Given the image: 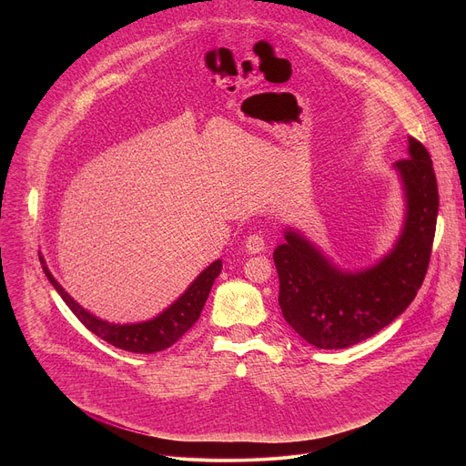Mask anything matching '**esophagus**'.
Here are the masks:
<instances>
[{"label":"esophagus","mask_w":466,"mask_h":466,"mask_svg":"<svg viewBox=\"0 0 466 466\" xmlns=\"http://www.w3.org/2000/svg\"><path fill=\"white\" fill-rule=\"evenodd\" d=\"M245 248L250 252V254H258L265 248V239L263 236L259 234H250L247 239H245Z\"/></svg>","instance_id":"1"}]
</instances>
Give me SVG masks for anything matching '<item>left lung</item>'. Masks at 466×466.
<instances>
[{"label":"left lung","instance_id":"left-lung-1","mask_svg":"<svg viewBox=\"0 0 466 466\" xmlns=\"http://www.w3.org/2000/svg\"><path fill=\"white\" fill-rule=\"evenodd\" d=\"M390 169L400 180L404 219L392 247L369 268H339L293 227L275 248L282 315L317 349L338 350L372 338L406 311L424 282L439 212L433 164L426 147L408 137V158Z\"/></svg>","mask_w":466,"mask_h":466}]
</instances>
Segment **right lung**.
Returning <instances> with one entry per match:
<instances>
[{
  "mask_svg": "<svg viewBox=\"0 0 466 466\" xmlns=\"http://www.w3.org/2000/svg\"><path fill=\"white\" fill-rule=\"evenodd\" d=\"M42 269L47 280L51 282V286L55 288V291L62 297L66 304H68L74 315L92 331V334L127 352L155 354L175 345L197 322V319L201 317V311L210 295V289L223 269V261L221 259L212 261L205 271L197 275V279L187 286V289L175 302H171L166 309H162L153 319L140 320V322H125V324L99 319L97 315L83 308L77 300H74V297L66 291L51 275L46 259H42Z\"/></svg>",
  "mask_w": 466,
  "mask_h": 466,
  "instance_id": "right-lung-1",
  "label": "right lung"
}]
</instances>
